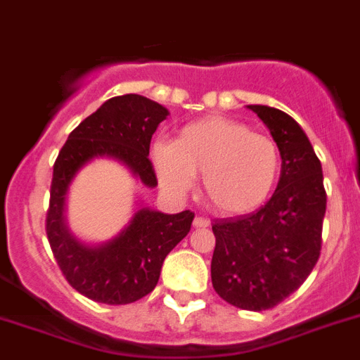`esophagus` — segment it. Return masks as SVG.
Listing matches in <instances>:
<instances>
[{"label": "esophagus", "mask_w": 360, "mask_h": 360, "mask_svg": "<svg viewBox=\"0 0 360 360\" xmlns=\"http://www.w3.org/2000/svg\"><path fill=\"white\" fill-rule=\"evenodd\" d=\"M193 226L195 228H208L210 226V221L205 217H195L193 219Z\"/></svg>", "instance_id": "1"}]
</instances>
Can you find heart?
<instances>
[{"label":"heart","mask_w":360,"mask_h":360,"mask_svg":"<svg viewBox=\"0 0 360 360\" xmlns=\"http://www.w3.org/2000/svg\"><path fill=\"white\" fill-rule=\"evenodd\" d=\"M152 162L165 188L186 193L202 174V195L215 214L240 217L259 210L281 174V150L248 124L208 115L184 124L176 143L158 141Z\"/></svg>","instance_id":"b5f03b06"}]
</instances>
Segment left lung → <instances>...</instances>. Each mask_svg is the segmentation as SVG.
Here are the masks:
<instances>
[{"mask_svg":"<svg viewBox=\"0 0 360 360\" xmlns=\"http://www.w3.org/2000/svg\"><path fill=\"white\" fill-rule=\"evenodd\" d=\"M281 150V177L261 210L212 226V284L219 297L250 311L274 308L311 274L326 214L323 167L301 124L286 112L246 105Z\"/></svg>","mask_w":360,"mask_h":360,"instance_id":"1","label":"left lung"}]
</instances>
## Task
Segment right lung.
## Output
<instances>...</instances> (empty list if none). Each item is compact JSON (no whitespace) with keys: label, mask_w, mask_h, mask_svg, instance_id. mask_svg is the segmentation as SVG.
I'll use <instances>...</instances> for the list:
<instances>
[{"label":"right lung","mask_w":360,"mask_h":360,"mask_svg":"<svg viewBox=\"0 0 360 360\" xmlns=\"http://www.w3.org/2000/svg\"><path fill=\"white\" fill-rule=\"evenodd\" d=\"M168 115V108L139 94L115 96L72 130L56 159L46 237L72 288L96 302L130 304L148 295L167 255L188 236L193 214H162L146 206L139 195L132 217L120 232L103 243H89L68 226L70 186L89 162L112 159L146 188H155L150 139Z\"/></svg>","instance_id":"right-lung-1"}]
</instances>
